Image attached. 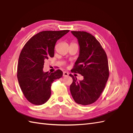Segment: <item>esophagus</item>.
Wrapping results in <instances>:
<instances>
[{
	"instance_id": "34e87169",
	"label": "esophagus",
	"mask_w": 133,
	"mask_h": 133,
	"mask_svg": "<svg viewBox=\"0 0 133 133\" xmlns=\"http://www.w3.org/2000/svg\"><path fill=\"white\" fill-rule=\"evenodd\" d=\"M69 72H67L66 71H64L63 75V77H67V76L69 75Z\"/></svg>"
}]
</instances>
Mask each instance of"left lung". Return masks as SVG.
I'll return each mask as SVG.
<instances>
[{"instance_id": "left-lung-1", "label": "left lung", "mask_w": 133, "mask_h": 133, "mask_svg": "<svg viewBox=\"0 0 133 133\" xmlns=\"http://www.w3.org/2000/svg\"><path fill=\"white\" fill-rule=\"evenodd\" d=\"M78 39L79 55L71 72L83 76L82 81L71 74L72 83L70 90L76 103L88 105L99 98L109 76L107 55L99 42L91 34L71 31Z\"/></svg>"}]
</instances>
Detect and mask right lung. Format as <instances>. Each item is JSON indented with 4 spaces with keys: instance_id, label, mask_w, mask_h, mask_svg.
<instances>
[{
    "instance_id": "obj_1",
    "label": "right lung",
    "mask_w": 133,
    "mask_h": 133,
    "mask_svg": "<svg viewBox=\"0 0 133 133\" xmlns=\"http://www.w3.org/2000/svg\"><path fill=\"white\" fill-rule=\"evenodd\" d=\"M69 30L43 31L25 44L19 55L17 77L24 97L30 103L41 105L49 99L51 86L63 75L61 70L44 72V61L54 56L56 42Z\"/></svg>"
}]
</instances>
